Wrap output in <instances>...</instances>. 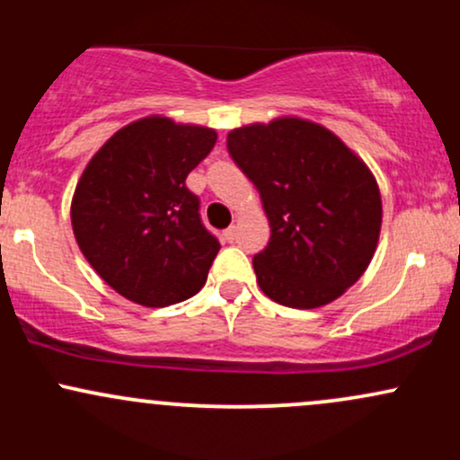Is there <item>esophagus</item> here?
I'll return each mask as SVG.
<instances>
[{
  "mask_svg": "<svg viewBox=\"0 0 460 460\" xmlns=\"http://www.w3.org/2000/svg\"><path fill=\"white\" fill-rule=\"evenodd\" d=\"M235 234H237L235 225H231L229 229H225V240H226V242H234V240H235Z\"/></svg>",
  "mask_w": 460,
  "mask_h": 460,
  "instance_id": "obj_1",
  "label": "esophagus"
}]
</instances>
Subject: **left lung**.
Wrapping results in <instances>:
<instances>
[{
    "label": "left lung",
    "instance_id": "8db88e82",
    "mask_svg": "<svg viewBox=\"0 0 460 460\" xmlns=\"http://www.w3.org/2000/svg\"><path fill=\"white\" fill-rule=\"evenodd\" d=\"M226 149L260 190L270 242L252 257L274 303L315 309L358 281L383 223L378 183L332 131L283 116L237 128Z\"/></svg>",
    "mask_w": 460,
    "mask_h": 460
}]
</instances>
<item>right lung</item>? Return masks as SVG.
<instances>
[{
	"mask_svg": "<svg viewBox=\"0 0 460 460\" xmlns=\"http://www.w3.org/2000/svg\"><path fill=\"white\" fill-rule=\"evenodd\" d=\"M216 138L209 128L146 116L116 131L79 177L71 203L79 251L131 303L166 307L208 281L220 242L200 223L186 177Z\"/></svg>",
	"mask_w": 460,
	"mask_h": 460,
	"instance_id": "add662e5",
	"label": "right lung"
}]
</instances>
